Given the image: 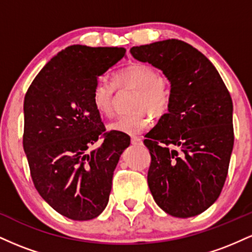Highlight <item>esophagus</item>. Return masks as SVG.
<instances>
[{
	"instance_id": "1",
	"label": "esophagus",
	"mask_w": 252,
	"mask_h": 252,
	"mask_svg": "<svg viewBox=\"0 0 252 252\" xmlns=\"http://www.w3.org/2000/svg\"><path fill=\"white\" fill-rule=\"evenodd\" d=\"M131 144H134V146H140V144H142V138L140 137H131Z\"/></svg>"
}]
</instances>
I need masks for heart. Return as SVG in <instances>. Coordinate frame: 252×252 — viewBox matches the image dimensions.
<instances>
[{
	"label": "heart",
	"mask_w": 252,
	"mask_h": 252,
	"mask_svg": "<svg viewBox=\"0 0 252 252\" xmlns=\"http://www.w3.org/2000/svg\"><path fill=\"white\" fill-rule=\"evenodd\" d=\"M117 86H130L137 89L135 108L136 112L120 115L109 123V130L126 135H137L149 126L152 114L161 115L168 108L170 92L164 80L158 76V72L149 63H135L126 66L116 74L115 80ZM115 85L106 78H100L94 85L91 94L92 105L98 114L109 116L112 112Z\"/></svg>",
	"instance_id": "obj_1"
}]
</instances>
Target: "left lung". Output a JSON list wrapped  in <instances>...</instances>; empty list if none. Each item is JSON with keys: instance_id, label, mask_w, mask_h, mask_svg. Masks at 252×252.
Listing matches in <instances>:
<instances>
[{"instance_id": "obj_1", "label": "left lung", "mask_w": 252, "mask_h": 252, "mask_svg": "<svg viewBox=\"0 0 252 252\" xmlns=\"http://www.w3.org/2000/svg\"><path fill=\"white\" fill-rule=\"evenodd\" d=\"M170 83L168 112L146 135L148 186L156 204L178 218L200 215L224 186L233 148L232 99L213 63L176 39L135 46Z\"/></svg>"}]
</instances>
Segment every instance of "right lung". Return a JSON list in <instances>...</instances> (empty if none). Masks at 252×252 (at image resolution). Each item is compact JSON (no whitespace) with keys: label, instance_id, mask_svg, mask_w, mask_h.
<instances>
[{"label":"right lung","instance_id":"obj_1","mask_svg":"<svg viewBox=\"0 0 252 252\" xmlns=\"http://www.w3.org/2000/svg\"><path fill=\"white\" fill-rule=\"evenodd\" d=\"M126 57L123 47L73 45L45 65L25 96L24 149L42 199L72 220L103 212L126 134L105 131L91 102L92 89ZM100 138L102 144L88 148Z\"/></svg>","mask_w":252,"mask_h":252}]
</instances>
